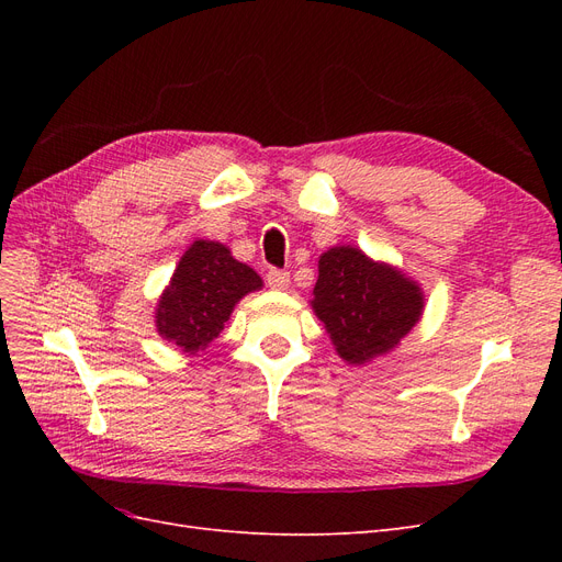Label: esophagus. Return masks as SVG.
Instances as JSON below:
<instances>
[{
	"label": "esophagus",
	"instance_id": "esophagus-1",
	"mask_svg": "<svg viewBox=\"0 0 562 562\" xmlns=\"http://www.w3.org/2000/svg\"><path fill=\"white\" fill-rule=\"evenodd\" d=\"M267 285L274 288V291H285L291 285V274L283 269H269L267 271Z\"/></svg>",
	"mask_w": 562,
	"mask_h": 562
}]
</instances>
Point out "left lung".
I'll return each instance as SVG.
<instances>
[{
    "label": "left lung",
    "mask_w": 562,
    "mask_h": 562,
    "mask_svg": "<svg viewBox=\"0 0 562 562\" xmlns=\"http://www.w3.org/2000/svg\"><path fill=\"white\" fill-rule=\"evenodd\" d=\"M312 310L326 326L339 359L363 366L398 347L424 312L417 281L353 246L318 258Z\"/></svg>",
    "instance_id": "left-lung-1"
}]
</instances>
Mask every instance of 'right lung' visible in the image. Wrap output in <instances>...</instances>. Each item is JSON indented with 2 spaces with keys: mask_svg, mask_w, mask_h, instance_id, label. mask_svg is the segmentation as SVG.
<instances>
[{
  "mask_svg": "<svg viewBox=\"0 0 562 562\" xmlns=\"http://www.w3.org/2000/svg\"><path fill=\"white\" fill-rule=\"evenodd\" d=\"M262 279L227 246L199 239L184 250L157 304V333L187 353L206 349L244 295Z\"/></svg>",
  "mask_w": 562,
  "mask_h": 562,
  "instance_id": "add662e5",
  "label": "right lung"
}]
</instances>
